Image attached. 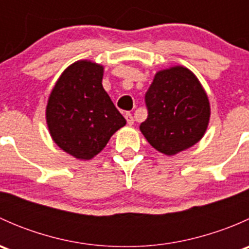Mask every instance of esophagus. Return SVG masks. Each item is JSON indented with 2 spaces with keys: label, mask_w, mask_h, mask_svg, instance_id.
<instances>
[{
  "label": "esophagus",
  "mask_w": 249,
  "mask_h": 249,
  "mask_svg": "<svg viewBox=\"0 0 249 249\" xmlns=\"http://www.w3.org/2000/svg\"><path fill=\"white\" fill-rule=\"evenodd\" d=\"M125 119H126V122H127V124L129 125H134V117H132V114L130 112H126L125 113Z\"/></svg>",
  "instance_id": "esophagus-1"
}]
</instances>
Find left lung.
I'll return each mask as SVG.
<instances>
[{
	"label": "left lung",
	"mask_w": 249,
	"mask_h": 249,
	"mask_svg": "<svg viewBox=\"0 0 249 249\" xmlns=\"http://www.w3.org/2000/svg\"><path fill=\"white\" fill-rule=\"evenodd\" d=\"M148 117L140 130L154 149L167 157L189 149L205 135L211 117L207 92L180 65L160 70L145 92Z\"/></svg>",
	"instance_id": "left-lung-1"
}]
</instances>
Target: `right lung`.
I'll return each instance as SVG.
<instances>
[{
	"instance_id": "add662e5",
	"label": "right lung",
	"mask_w": 249,
	"mask_h": 249,
	"mask_svg": "<svg viewBox=\"0 0 249 249\" xmlns=\"http://www.w3.org/2000/svg\"><path fill=\"white\" fill-rule=\"evenodd\" d=\"M105 67L78 60L65 69L48 97L46 122L55 144L79 160L96 157L126 120L102 87Z\"/></svg>"
}]
</instances>
